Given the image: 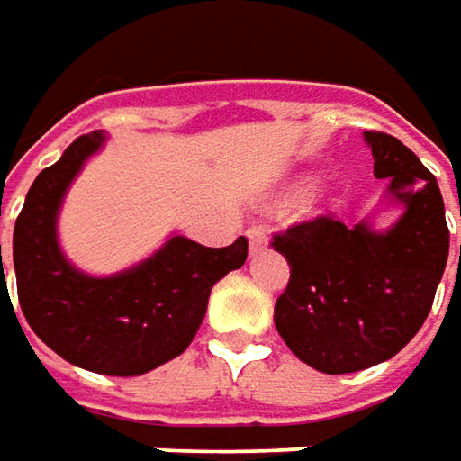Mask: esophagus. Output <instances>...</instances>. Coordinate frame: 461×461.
Returning <instances> with one entry per match:
<instances>
[{
  "label": "esophagus",
  "instance_id": "esophagus-1",
  "mask_svg": "<svg viewBox=\"0 0 461 461\" xmlns=\"http://www.w3.org/2000/svg\"><path fill=\"white\" fill-rule=\"evenodd\" d=\"M249 243H251V254H257V251H261V249H267V228L264 225H251L249 230Z\"/></svg>",
  "mask_w": 461,
  "mask_h": 461
}]
</instances>
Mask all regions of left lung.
Wrapping results in <instances>:
<instances>
[{
  "mask_svg": "<svg viewBox=\"0 0 461 461\" xmlns=\"http://www.w3.org/2000/svg\"><path fill=\"white\" fill-rule=\"evenodd\" d=\"M375 176L405 207L390 230L346 228L330 215L276 233L290 264L275 326L294 357L326 375H348L395 357L423 326L447 257L449 228L436 176L398 138L366 131ZM461 251V249H459Z\"/></svg>",
  "mask_w": 461,
  "mask_h": 461,
  "instance_id": "left-lung-1",
  "label": "left lung"
}]
</instances>
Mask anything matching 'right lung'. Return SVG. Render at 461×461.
<instances>
[{"instance_id":"obj_1","label":"right lung","mask_w":461,"mask_h":461,"mask_svg":"<svg viewBox=\"0 0 461 461\" xmlns=\"http://www.w3.org/2000/svg\"><path fill=\"white\" fill-rule=\"evenodd\" d=\"M104 133L79 135L43 168L14 222L17 297L35 336L81 369L133 377L179 357L203 323L212 285L243 267L249 240L207 249L174 236L151 258L115 276L74 269L59 249L63 194ZM2 267V246H0Z\"/></svg>"}]
</instances>
